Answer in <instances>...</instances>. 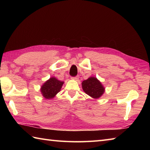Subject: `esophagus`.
<instances>
[{
    "label": "esophagus",
    "mask_w": 150,
    "mask_h": 150,
    "mask_svg": "<svg viewBox=\"0 0 150 150\" xmlns=\"http://www.w3.org/2000/svg\"><path fill=\"white\" fill-rule=\"evenodd\" d=\"M79 79V75L76 76V77H71V79H73V80H76V81H77Z\"/></svg>",
    "instance_id": "1"
}]
</instances>
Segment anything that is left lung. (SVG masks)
<instances>
[{"label": "left lung", "instance_id": "obj_1", "mask_svg": "<svg viewBox=\"0 0 150 150\" xmlns=\"http://www.w3.org/2000/svg\"><path fill=\"white\" fill-rule=\"evenodd\" d=\"M82 86L85 93L94 98H99L104 92V88L95 77H90L84 81Z\"/></svg>", "mask_w": 150, "mask_h": 150}]
</instances>
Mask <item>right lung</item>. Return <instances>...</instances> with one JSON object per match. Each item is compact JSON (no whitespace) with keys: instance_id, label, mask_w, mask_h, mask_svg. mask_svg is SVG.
Listing matches in <instances>:
<instances>
[{"instance_id":"1","label":"right lung","mask_w":150,"mask_h":150,"mask_svg":"<svg viewBox=\"0 0 150 150\" xmlns=\"http://www.w3.org/2000/svg\"><path fill=\"white\" fill-rule=\"evenodd\" d=\"M63 84L64 82L57 80L55 77H52L42 85L40 91L44 98L50 99L59 93Z\"/></svg>"}]
</instances>
